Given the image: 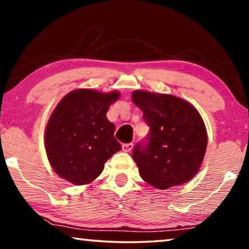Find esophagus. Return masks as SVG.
<instances>
[{
    "instance_id": "1",
    "label": "esophagus",
    "mask_w": 249,
    "mask_h": 249,
    "mask_svg": "<svg viewBox=\"0 0 249 249\" xmlns=\"http://www.w3.org/2000/svg\"><path fill=\"white\" fill-rule=\"evenodd\" d=\"M132 149H133V143H124V144H122V150H123L124 152H129Z\"/></svg>"
}]
</instances>
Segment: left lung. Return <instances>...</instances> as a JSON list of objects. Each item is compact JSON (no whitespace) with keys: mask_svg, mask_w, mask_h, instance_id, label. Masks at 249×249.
<instances>
[{"mask_svg":"<svg viewBox=\"0 0 249 249\" xmlns=\"http://www.w3.org/2000/svg\"><path fill=\"white\" fill-rule=\"evenodd\" d=\"M132 99L150 126L145 143H138L133 159L142 179L166 190L192 179L208 144L205 125L193 105L171 94L136 90Z\"/></svg>","mask_w":249,"mask_h":249,"instance_id":"left-lung-1","label":"left lung"}]
</instances>
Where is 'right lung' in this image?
Masks as SVG:
<instances>
[{
  "instance_id": "right-lung-1",
  "label": "right lung",
  "mask_w": 249,
  "mask_h": 249,
  "mask_svg": "<svg viewBox=\"0 0 249 249\" xmlns=\"http://www.w3.org/2000/svg\"><path fill=\"white\" fill-rule=\"evenodd\" d=\"M118 98V91L78 89L59 101L45 131L47 158L59 177L75 185L89 184L122 149L114 138L115 125L106 116Z\"/></svg>"
}]
</instances>
